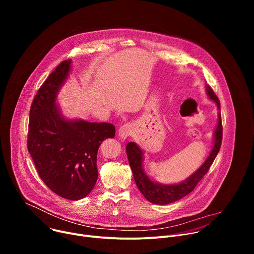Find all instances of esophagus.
<instances>
[{"label":"esophagus","mask_w":254,"mask_h":254,"mask_svg":"<svg viewBox=\"0 0 254 254\" xmlns=\"http://www.w3.org/2000/svg\"><path fill=\"white\" fill-rule=\"evenodd\" d=\"M131 131H132V127L129 124H125L123 125L120 129H119V135L122 137V138H127V136H129L131 134Z\"/></svg>","instance_id":"1"}]
</instances>
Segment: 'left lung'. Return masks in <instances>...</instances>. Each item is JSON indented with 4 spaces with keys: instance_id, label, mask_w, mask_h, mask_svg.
Wrapping results in <instances>:
<instances>
[{
    "instance_id": "1",
    "label": "left lung",
    "mask_w": 254,
    "mask_h": 254,
    "mask_svg": "<svg viewBox=\"0 0 254 254\" xmlns=\"http://www.w3.org/2000/svg\"><path fill=\"white\" fill-rule=\"evenodd\" d=\"M207 93L211 99H213L218 108H220V101L213 91V89L207 85ZM222 121H221V113H219L218 126L215 130V139H214V147L210 153V156L202 165V167L194 173L191 177H189L184 182L177 184V185H160L157 184L150 178L143 173L141 163H142V151L132 141L127 144V154L129 162V166L132 171V175L135 181V184L140 191V193L144 196L148 201L154 204L166 205L173 203L182 199L183 197L190 194L197 184L203 179V177L208 173L211 165L213 164L217 154L219 153L222 142Z\"/></svg>"
}]
</instances>
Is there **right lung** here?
<instances>
[{
  "label": "right lung",
  "instance_id": "1",
  "mask_svg": "<svg viewBox=\"0 0 254 254\" xmlns=\"http://www.w3.org/2000/svg\"><path fill=\"white\" fill-rule=\"evenodd\" d=\"M70 63V59L62 61L36 93L27 147L36 171L52 192L80 200L96 183L97 151L105 138L115 137L116 127L108 123L69 122L59 115L56 93L68 76Z\"/></svg>",
  "mask_w": 254,
  "mask_h": 254
}]
</instances>
